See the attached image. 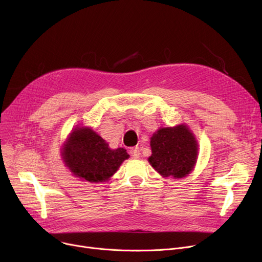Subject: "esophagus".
<instances>
[{
  "label": "esophagus",
  "instance_id": "1",
  "mask_svg": "<svg viewBox=\"0 0 262 262\" xmlns=\"http://www.w3.org/2000/svg\"><path fill=\"white\" fill-rule=\"evenodd\" d=\"M129 153L130 155L134 157V158H139L140 157V149L138 146H135V147H132L129 149Z\"/></svg>",
  "mask_w": 262,
  "mask_h": 262
}]
</instances>
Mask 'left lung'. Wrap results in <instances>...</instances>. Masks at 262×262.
<instances>
[{"label": "left lung", "mask_w": 262, "mask_h": 262, "mask_svg": "<svg viewBox=\"0 0 262 262\" xmlns=\"http://www.w3.org/2000/svg\"><path fill=\"white\" fill-rule=\"evenodd\" d=\"M148 162L163 177L183 178L194 168L199 144L185 124L159 128L150 138Z\"/></svg>", "instance_id": "left-lung-1"}]
</instances>
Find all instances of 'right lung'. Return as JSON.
<instances>
[{
	"mask_svg": "<svg viewBox=\"0 0 262 262\" xmlns=\"http://www.w3.org/2000/svg\"><path fill=\"white\" fill-rule=\"evenodd\" d=\"M61 156L69 170L90 183L108 181L129 157L125 148L112 149L101 136L89 127H76L70 134Z\"/></svg>",
	"mask_w": 262,
	"mask_h": 262,
	"instance_id": "right-lung-1",
	"label": "right lung"
}]
</instances>
